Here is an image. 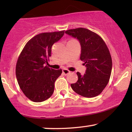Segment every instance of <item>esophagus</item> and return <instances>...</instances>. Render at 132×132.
I'll use <instances>...</instances> for the list:
<instances>
[{
  "label": "esophagus",
  "mask_w": 132,
  "mask_h": 132,
  "mask_svg": "<svg viewBox=\"0 0 132 132\" xmlns=\"http://www.w3.org/2000/svg\"><path fill=\"white\" fill-rule=\"evenodd\" d=\"M69 72H70V71H69L67 69H63V73L65 75H67L69 73Z\"/></svg>",
  "instance_id": "esophagus-1"
}]
</instances>
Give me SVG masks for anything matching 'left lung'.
<instances>
[{
  "instance_id": "left-lung-1",
  "label": "left lung",
  "mask_w": 132,
  "mask_h": 132,
  "mask_svg": "<svg viewBox=\"0 0 132 132\" xmlns=\"http://www.w3.org/2000/svg\"><path fill=\"white\" fill-rule=\"evenodd\" d=\"M65 33L79 40L81 46L80 59L86 67L84 75L77 72L78 80L71 84V88L85 97L99 95L109 81L112 67L107 45L99 35L87 28L68 30Z\"/></svg>"
}]
</instances>
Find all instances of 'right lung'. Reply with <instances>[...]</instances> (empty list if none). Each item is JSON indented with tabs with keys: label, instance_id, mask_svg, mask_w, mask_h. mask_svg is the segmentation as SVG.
<instances>
[{
	"label": "right lung",
	"instance_id": "add662e5",
	"mask_svg": "<svg viewBox=\"0 0 132 132\" xmlns=\"http://www.w3.org/2000/svg\"><path fill=\"white\" fill-rule=\"evenodd\" d=\"M64 31L42 33L27 42L16 64V77L23 94L33 102L46 101L52 95L54 82L61 75V69L50 68L48 58L53 45L61 38Z\"/></svg>",
	"mask_w": 132,
	"mask_h": 132
}]
</instances>
